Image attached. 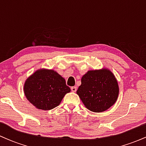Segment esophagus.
<instances>
[{
	"label": "esophagus",
	"mask_w": 146,
	"mask_h": 146,
	"mask_svg": "<svg viewBox=\"0 0 146 146\" xmlns=\"http://www.w3.org/2000/svg\"><path fill=\"white\" fill-rule=\"evenodd\" d=\"M71 91L72 92H76V90H77V87L76 86H73V87H71Z\"/></svg>",
	"instance_id": "1"
}]
</instances>
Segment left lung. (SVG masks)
<instances>
[{"label": "left lung", "instance_id": "8db88e82", "mask_svg": "<svg viewBox=\"0 0 146 146\" xmlns=\"http://www.w3.org/2000/svg\"><path fill=\"white\" fill-rule=\"evenodd\" d=\"M81 82L77 94L90 111H105L117 101L118 84L115 75L109 70L88 71L82 78Z\"/></svg>", "mask_w": 146, "mask_h": 146}]
</instances>
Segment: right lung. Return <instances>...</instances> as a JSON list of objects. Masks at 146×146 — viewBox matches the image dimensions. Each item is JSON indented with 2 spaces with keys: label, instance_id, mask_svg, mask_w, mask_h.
Listing matches in <instances>:
<instances>
[{
  "label": "right lung",
  "instance_id": "1",
  "mask_svg": "<svg viewBox=\"0 0 146 146\" xmlns=\"http://www.w3.org/2000/svg\"><path fill=\"white\" fill-rule=\"evenodd\" d=\"M71 89L65 80L53 70H38L26 80L27 99L38 109L51 110L58 106Z\"/></svg>",
  "mask_w": 146,
  "mask_h": 146
}]
</instances>
